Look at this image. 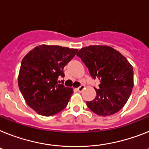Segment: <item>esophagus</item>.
I'll list each match as a JSON object with an SVG mask.
<instances>
[{
	"mask_svg": "<svg viewBox=\"0 0 149 149\" xmlns=\"http://www.w3.org/2000/svg\"><path fill=\"white\" fill-rule=\"evenodd\" d=\"M84 88H85V86H84V85H81V86H80V87H79V88H76V90H77V91L81 92V91H83L84 89Z\"/></svg>",
	"mask_w": 149,
	"mask_h": 149,
	"instance_id": "obj_1",
	"label": "esophagus"
}]
</instances>
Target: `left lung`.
Returning a JSON list of instances; mask_svg holds the SVG:
<instances>
[{"label": "left lung", "mask_w": 149, "mask_h": 149, "mask_svg": "<svg viewBox=\"0 0 149 149\" xmlns=\"http://www.w3.org/2000/svg\"><path fill=\"white\" fill-rule=\"evenodd\" d=\"M88 68L93 78L100 80L94 100L87 102L99 116L117 113L126 104L134 85L133 68L126 58L113 48L103 45L81 48L77 54Z\"/></svg>", "instance_id": "obj_1"}]
</instances>
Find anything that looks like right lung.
Masks as SVG:
<instances>
[{
  "instance_id": "add662e5",
  "label": "right lung",
  "mask_w": 149,
  "mask_h": 149,
  "mask_svg": "<svg viewBox=\"0 0 149 149\" xmlns=\"http://www.w3.org/2000/svg\"><path fill=\"white\" fill-rule=\"evenodd\" d=\"M77 49L39 45L22 60L18 86L26 103L39 115L49 116L64 110L73 89L58 84L64 67L77 53Z\"/></svg>"
}]
</instances>
